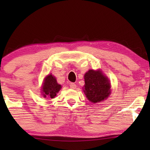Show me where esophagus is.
Instances as JSON below:
<instances>
[{
	"label": "esophagus",
	"mask_w": 150,
	"mask_h": 150,
	"mask_svg": "<svg viewBox=\"0 0 150 150\" xmlns=\"http://www.w3.org/2000/svg\"><path fill=\"white\" fill-rule=\"evenodd\" d=\"M69 87H70V88H71V89H76V84L73 83H71L70 84H69Z\"/></svg>",
	"instance_id": "34e87169"
}]
</instances>
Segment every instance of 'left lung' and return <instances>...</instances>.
Instances as JSON below:
<instances>
[{
  "mask_svg": "<svg viewBox=\"0 0 150 150\" xmlns=\"http://www.w3.org/2000/svg\"><path fill=\"white\" fill-rule=\"evenodd\" d=\"M85 83L84 92L90 102H101L110 93L109 81L100 70L88 71L85 74Z\"/></svg>",
  "mask_w": 150,
  "mask_h": 150,
  "instance_id": "1",
  "label": "left lung"
}]
</instances>
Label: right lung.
<instances>
[{
	"label": "right lung",
	"mask_w": 150,
	"mask_h": 150,
	"mask_svg": "<svg viewBox=\"0 0 150 150\" xmlns=\"http://www.w3.org/2000/svg\"><path fill=\"white\" fill-rule=\"evenodd\" d=\"M61 88V86L57 83L56 79L52 74L47 76L42 87L43 96H44V98L50 97L54 98Z\"/></svg>",
	"instance_id": "obj_1"
}]
</instances>
